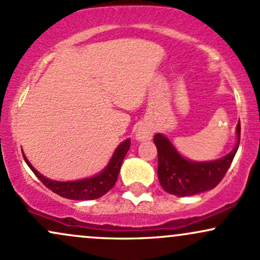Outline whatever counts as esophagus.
<instances>
[{
    "mask_svg": "<svg viewBox=\"0 0 260 260\" xmlns=\"http://www.w3.org/2000/svg\"><path fill=\"white\" fill-rule=\"evenodd\" d=\"M153 138V129L149 124H140L136 132V139L138 142H147Z\"/></svg>",
    "mask_w": 260,
    "mask_h": 260,
    "instance_id": "obj_1",
    "label": "esophagus"
}]
</instances>
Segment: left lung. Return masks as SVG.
<instances>
[{
	"label": "left lung",
	"instance_id": "1",
	"mask_svg": "<svg viewBox=\"0 0 260 260\" xmlns=\"http://www.w3.org/2000/svg\"><path fill=\"white\" fill-rule=\"evenodd\" d=\"M235 148L225 156L211 161H193L178 153L175 145L164 134L157 133L154 143L157 149V177L161 187L177 197L194 196L213 189L231 165L241 139V123L236 127Z\"/></svg>",
	"mask_w": 260,
	"mask_h": 260
}]
</instances>
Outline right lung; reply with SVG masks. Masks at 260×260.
Here are the masks:
<instances>
[{
	"mask_svg": "<svg viewBox=\"0 0 260 260\" xmlns=\"http://www.w3.org/2000/svg\"><path fill=\"white\" fill-rule=\"evenodd\" d=\"M131 147V139L128 138L121 143L116 150L113 151L111 159L106 168L98 175L91 176V177L83 178V180L77 181H53L50 178L45 177L41 175L38 170L34 169V166L29 162L26 156L23 154L26 165L30 168L34 172L35 176L46 186L49 189H51L56 194L63 197L67 199H73V201H90V199H96L106 194L111 188L115 186L116 181H117L118 174H120V169L122 162H123L124 156H126L128 149Z\"/></svg>",
	"mask_w": 260,
	"mask_h": 260,
	"instance_id": "add662e5",
	"label": "right lung"
}]
</instances>
